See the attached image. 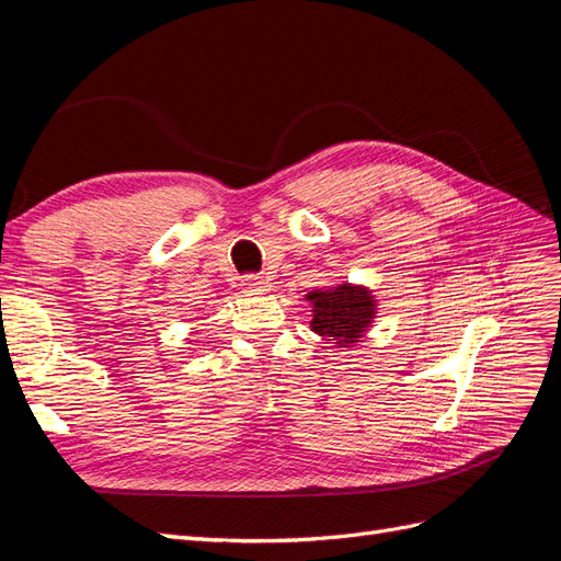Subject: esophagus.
Here are the masks:
<instances>
[{
  "label": "esophagus",
  "instance_id": "obj_1",
  "mask_svg": "<svg viewBox=\"0 0 561 561\" xmlns=\"http://www.w3.org/2000/svg\"><path fill=\"white\" fill-rule=\"evenodd\" d=\"M243 285H245V290L252 293V295H262V293H266V287H268L264 276H245Z\"/></svg>",
  "mask_w": 561,
  "mask_h": 561
}]
</instances>
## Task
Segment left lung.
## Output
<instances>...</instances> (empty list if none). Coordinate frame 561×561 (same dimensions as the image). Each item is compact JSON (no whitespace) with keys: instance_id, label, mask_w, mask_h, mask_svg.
I'll list each match as a JSON object with an SVG mask.
<instances>
[{"instance_id":"1","label":"left lung","mask_w":561,"mask_h":561,"mask_svg":"<svg viewBox=\"0 0 561 561\" xmlns=\"http://www.w3.org/2000/svg\"><path fill=\"white\" fill-rule=\"evenodd\" d=\"M307 299L313 304L311 330L342 348L360 342L377 316V299L363 285L342 283L334 290H313Z\"/></svg>"}]
</instances>
